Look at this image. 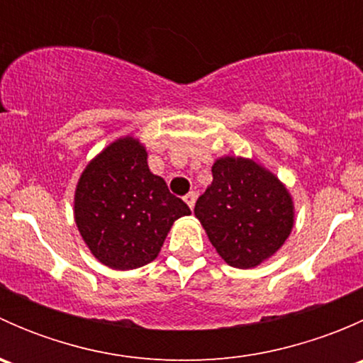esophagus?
<instances>
[{
  "instance_id": "34e87169",
  "label": "esophagus",
  "mask_w": 363,
  "mask_h": 363,
  "mask_svg": "<svg viewBox=\"0 0 363 363\" xmlns=\"http://www.w3.org/2000/svg\"><path fill=\"white\" fill-rule=\"evenodd\" d=\"M184 202L188 203V207H189V208L195 207V202H196V193H195V191H189L188 195L184 196Z\"/></svg>"
}]
</instances>
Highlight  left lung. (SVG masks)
<instances>
[{
  "mask_svg": "<svg viewBox=\"0 0 363 363\" xmlns=\"http://www.w3.org/2000/svg\"><path fill=\"white\" fill-rule=\"evenodd\" d=\"M195 216L218 255L237 269H255L283 247L295 225L290 189L255 158L221 156Z\"/></svg>",
  "mask_w": 363,
  "mask_h": 363,
  "instance_id": "left-lung-1",
  "label": "left lung"
}]
</instances>
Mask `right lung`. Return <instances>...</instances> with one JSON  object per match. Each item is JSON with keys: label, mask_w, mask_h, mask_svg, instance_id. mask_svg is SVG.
Here are the masks:
<instances>
[{"label": "right lung", "mask_w": 363, "mask_h": 363, "mask_svg": "<svg viewBox=\"0 0 363 363\" xmlns=\"http://www.w3.org/2000/svg\"><path fill=\"white\" fill-rule=\"evenodd\" d=\"M191 211L149 170L147 149L135 135L116 138L80 174L73 219L91 255L113 270L156 259L172 225Z\"/></svg>", "instance_id": "right-lung-1"}]
</instances>
